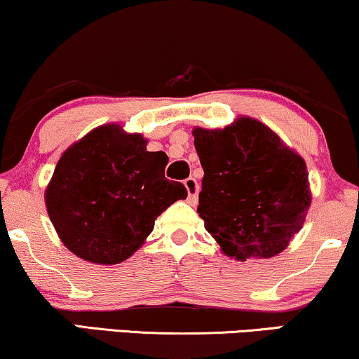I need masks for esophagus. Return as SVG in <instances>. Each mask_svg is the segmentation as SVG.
I'll use <instances>...</instances> for the list:
<instances>
[{
    "mask_svg": "<svg viewBox=\"0 0 359 359\" xmlns=\"http://www.w3.org/2000/svg\"><path fill=\"white\" fill-rule=\"evenodd\" d=\"M185 189H187V194H189V201L190 202H195L197 201V195H198V182L194 179V177H189L187 180L184 182Z\"/></svg>",
    "mask_w": 359,
    "mask_h": 359,
    "instance_id": "34e87169",
    "label": "esophagus"
}]
</instances>
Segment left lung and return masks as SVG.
<instances>
[{"mask_svg":"<svg viewBox=\"0 0 359 359\" xmlns=\"http://www.w3.org/2000/svg\"><path fill=\"white\" fill-rule=\"evenodd\" d=\"M192 135L203 169L197 212L222 252L240 262L283 252L311 203L303 157L248 116Z\"/></svg>","mask_w":359,"mask_h":359,"instance_id":"1","label":"left lung"}]
</instances>
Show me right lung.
Segmentation results:
<instances>
[{"label":"right lung","mask_w":359,"mask_h":359,"mask_svg":"<svg viewBox=\"0 0 359 359\" xmlns=\"http://www.w3.org/2000/svg\"><path fill=\"white\" fill-rule=\"evenodd\" d=\"M169 157L119 124L93 129L62 152L44 190L57 237L86 262L117 265L137 252L156 219L187 189L164 175Z\"/></svg>","instance_id":"add662e5"}]
</instances>
